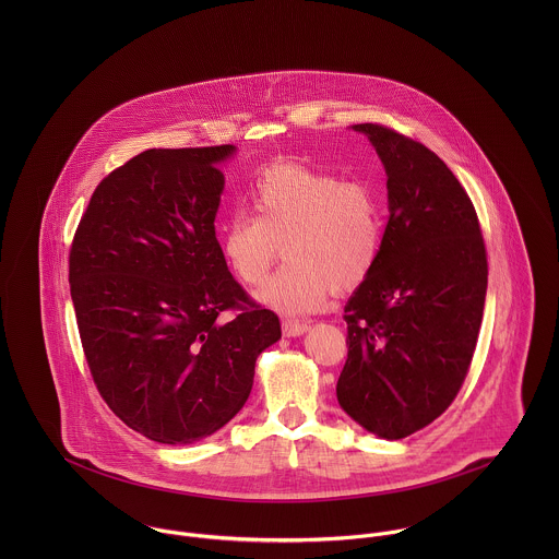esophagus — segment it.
<instances>
[{
  "label": "esophagus",
  "mask_w": 559,
  "mask_h": 559,
  "mask_svg": "<svg viewBox=\"0 0 559 559\" xmlns=\"http://www.w3.org/2000/svg\"><path fill=\"white\" fill-rule=\"evenodd\" d=\"M308 329H310L308 322H299V320H284V322H282V331H284V335H288V337L304 335Z\"/></svg>",
  "instance_id": "esophagus-1"
}]
</instances>
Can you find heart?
<instances>
[{"label":"heart","mask_w":559,"mask_h":559,"mask_svg":"<svg viewBox=\"0 0 559 559\" xmlns=\"http://www.w3.org/2000/svg\"><path fill=\"white\" fill-rule=\"evenodd\" d=\"M249 202L253 215L237 211L224 224L219 253L239 284L260 288L282 245L288 262L260 293V301L277 312H319L333 288H359L381 260L383 204L364 180L284 163L253 180Z\"/></svg>","instance_id":"heart-1"}]
</instances>
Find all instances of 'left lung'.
Masks as SVG:
<instances>
[{"label": "left lung", "mask_w": 559, "mask_h": 559, "mask_svg": "<svg viewBox=\"0 0 559 559\" xmlns=\"http://www.w3.org/2000/svg\"><path fill=\"white\" fill-rule=\"evenodd\" d=\"M388 174L381 260L344 308L340 406L368 432L404 439L456 399L478 342L488 262L476 209L452 169L383 124H355Z\"/></svg>", "instance_id": "1"}]
</instances>
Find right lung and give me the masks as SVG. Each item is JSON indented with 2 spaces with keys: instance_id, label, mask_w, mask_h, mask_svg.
Wrapping results in <instances>:
<instances>
[{
  "instance_id": "add662e5",
  "label": "right lung",
  "mask_w": 559,
  "mask_h": 559,
  "mask_svg": "<svg viewBox=\"0 0 559 559\" xmlns=\"http://www.w3.org/2000/svg\"><path fill=\"white\" fill-rule=\"evenodd\" d=\"M237 148H151L94 189L69 255L94 385L133 430L193 443L249 399L258 355L282 337L226 269L215 215ZM224 311L236 319L224 320Z\"/></svg>"
}]
</instances>
